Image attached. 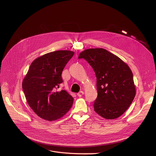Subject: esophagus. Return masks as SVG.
<instances>
[{"label":"esophagus","instance_id":"obj_1","mask_svg":"<svg viewBox=\"0 0 156 156\" xmlns=\"http://www.w3.org/2000/svg\"><path fill=\"white\" fill-rule=\"evenodd\" d=\"M83 94H84V92H83V91H80V92L77 94V96H79V97H81Z\"/></svg>","mask_w":156,"mask_h":156}]
</instances>
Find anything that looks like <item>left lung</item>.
Wrapping results in <instances>:
<instances>
[{
    "instance_id": "obj_1",
    "label": "left lung",
    "mask_w": 156,
    "mask_h": 156,
    "mask_svg": "<svg viewBox=\"0 0 156 156\" xmlns=\"http://www.w3.org/2000/svg\"><path fill=\"white\" fill-rule=\"evenodd\" d=\"M78 58L85 59L96 73L98 97L93 105L95 112L108 120L123 114L136 95L133 73L128 65L102 48L86 49Z\"/></svg>"
}]
</instances>
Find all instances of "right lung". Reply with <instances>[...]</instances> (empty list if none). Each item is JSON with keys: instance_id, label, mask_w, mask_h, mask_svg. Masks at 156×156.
Masks as SVG:
<instances>
[{"instance_id": "obj_1", "label": "right lung", "mask_w": 156, "mask_h": 156, "mask_svg": "<svg viewBox=\"0 0 156 156\" xmlns=\"http://www.w3.org/2000/svg\"><path fill=\"white\" fill-rule=\"evenodd\" d=\"M74 53L56 51L39 57L31 63L22 87L28 105L40 118L54 121L71 108L72 96L64 90H57L63 82L62 71Z\"/></svg>"}]
</instances>
